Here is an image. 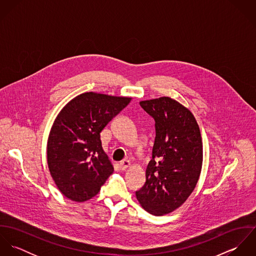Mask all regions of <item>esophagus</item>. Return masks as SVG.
<instances>
[{
	"label": "esophagus",
	"instance_id": "1",
	"mask_svg": "<svg viewBox=\"0 0 256 256\" xmlns=\"http://www.w3.org/2000/svg\"><path fill=\"white\" fill-rule=\"evenodd\" d=\"M130 162L128 160H123L120 164H119V166H120V170H127L129 166H130Z\"/></svg>",
	"mask_w": 256,
	"mask_h": 256
}]
</instances>
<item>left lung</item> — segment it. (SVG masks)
Wrapping results in <instances>:
<instances>
[{
  "label": "left lung",
  "mask_w": 256,
  "mask_h": 256,
  "mask_svg": "<svg viewBox=\"0 0 256 256\" xmlns=\"http://www.w3.org/2000/svg\"><path fill=\"white\" fill-rule=\"evenodd\" d=\"M140 106L154 119L156 138L146 182L136 197L146 212L162 216L180 207L198 182L203 162L200 129L191 111L168 96Z\"/></svg>",
  "instance_id": "1"
}]
</instances>
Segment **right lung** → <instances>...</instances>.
<instances>
[{"label": "right lung", "mask_w": 256, "mask_h": 256, "mask_svg": "<svg viewBox=\"0 0 256 256\" xmlns=\"http://www.w3.org/2000/svg\"><path fill=\"white\" fill-rule=\"evenodd\" d=\"M131 98L84 92L57 115L47 142L50 174L67 198L84 202L96 196L114 168L104 152L100 132Z\"/></svg>", "instance_id": "right-lung-1"}]
</instances>
